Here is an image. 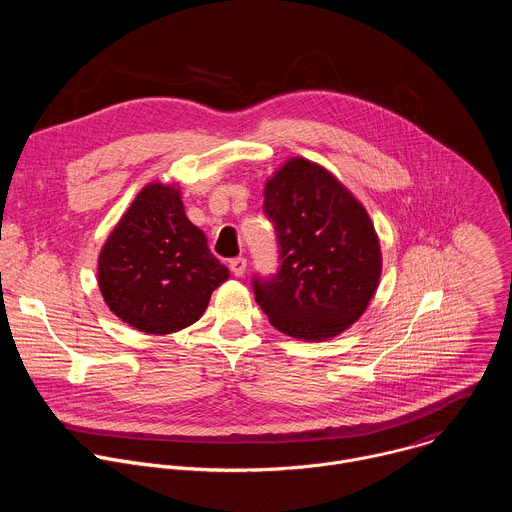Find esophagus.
<instances>
[{"label":"esophagus","mask_w":512,"mask_h":512,"mask_svg":"<svg viewBox=\"0 0 512 512\" xmlns=\"http://www.w3.org/2000/svg\"><path fill=\"white\" fill-rule=\"evenodd\" d=\"M229 269L233 271L235 277H243L245 271H247V259L245 257H237V259H231L229 261Z\"/></svg>","instance_id":"1"}]
</instances>
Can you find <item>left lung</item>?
Segmentation results:
<instances>
[{
    "instance_id": "left-lung-1",
    "label": "left lung",
    "mask_w": 512,
    "mask_h": 512,
    "mask_svg": "<svg viewBox=\"0 0 512 512\" xmlns=\"http://www.w3.org/2000/svg\"><path fill=\"white\" fill-rule=\"evenodd\" d=\"M265 214L279 241V273L255 279V300L279 332L320 342L369 308L383 257L371 216L324 166L289 158L265 182Z\"/></svg>"
}]
</instances>
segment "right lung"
I'll list each match as a JSON object with an SVG mask.
<instances>
[{"mask_svg": "<svg viewBox=\"0 0 512 512\" xmlns=\"http://www.w3.org/2000/svg\"><path fill=\"white\" fill-rule=\"evenodd\" d=\"M97 279L121 322L162 336L194 324L229 269L188 221L180 186L150 182L101 247Z\"/></svg>", "mask_w": 512, "mask_h": 512, "instance_id": "right-lung-1", "label": "right lung"}]
</instances>
